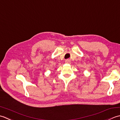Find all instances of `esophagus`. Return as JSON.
<instances>
[{
  "label": "esophagus",
  "instance_id": "esophagus-1",
  "mask_svg": "<svg viewBox=\"0 0 120 120\" xmlns=\"http://www.w3.org/2000/svg\"><path fill=\"white\" fill-rule=\"evenodd\" d=\"M65 63H66V64H70V63H71V61H70V60H66V61H65Z\"/></svg>",
  "mask_w": 120,
  "mask_h": 120
}]
</instances>
